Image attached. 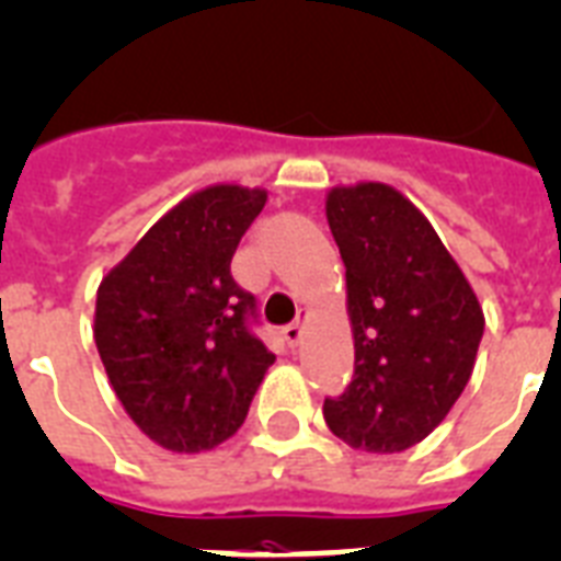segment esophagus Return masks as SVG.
Listing matches in <instances>:
<instances>
[{"label":"esophagus","instance_id":"34e87169","mask_svg":"<svg viewBox=\"0 0 561 561\" xmlns=\"http://www.w3.org/2000/svg\"><path fill=\"white\" fill-rule=\"evenodd\" d=\"M307 318H309L307 309H298V318H295V321H291L289 327L284 330V337L289 341L291 346H298L300 341H304V327H307Z\"/></svg>","mask_w":561,"mask_h":561}]
</instances>
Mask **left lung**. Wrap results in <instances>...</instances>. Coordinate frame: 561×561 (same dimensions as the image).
I'll return each instance as SVG.
<instances>
[{
  "mask_svg": "<svg viewBox=\"0 0 561 561\" xmlns=\"http://www.w3.org/2000/svg\"><path fill=\"white\" fill-rule=\"evenodd\" d=\"M346 266L355 375L323 401L327 427L367 453H401L447 419L476 367L484 312L436 229L398 188L327 192Z\"/></svg>",
  "mask_w": 561,
  "mask_h": 561,
  "instance_id": "1",
  "label": "left lung"
}]
</instances>
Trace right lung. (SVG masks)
Returning a JSON list of instances; mask_svg holds the SVG:
<instances>
[{"instance_id":"obj_1","label":"right lung","mask_w":561,"mask_h":561,"mask_svg":"<svg viewBox=\"0 0 561 561\" xmlns=\"http://www.w3.org/2000/svg\"><path fill=\"white\" fill-rule=\"evenodd\" d=\"M266 188L215 183L169 208L96 289L94 341L128 419L171 453L215 450L247 421L275 355L231 277Z\"/></svg>"}]
</instances>
